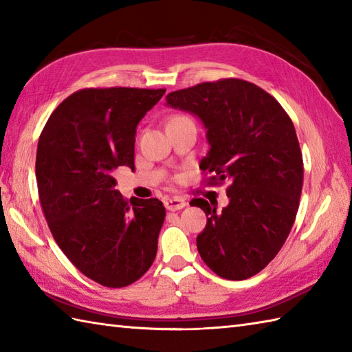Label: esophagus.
Here are the masks:
<instances>
[{
	"label": "esophagus",
	"mask_w": 352,
	"mask_h": 352,
	"mask_svg": "<svg viewBox=\"0 0 352 352\" xmlns=\"http://www.w3.org/2000/svg\"><path fill=\"white\" fill-rule=\"evenodd\" d=\"M164 207H166L168 210H170V212L182 210L183 207H186V201L183 198H178V197L166 198V199H164Z\"/></svg>",
	"instance_id": "34e87169"
}]
</instances>
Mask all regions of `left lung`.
Listing matches in <instances>:
<instances>
[{
  "mask_svg": "<svg viewBox=\"0 0 352 352\" xmlns=\"http://www.w3.org/2000/svg\"><path fill=\"white\" fill-rule=\"evenodd\" d=\"M166 104L201 119L210 149L199 169L213 174L208 184L228 183L222 212L190 201L208 216L199 256L222 278H250L278 254L300 207L304 166L294 122L272 95L239 78L170 92Z\"/></svg>",
  "mask_w": 352,
  "mask_h": 352,
  "instance_id": "left-lung-1",
  "label": "left lung"
}]
</instances>
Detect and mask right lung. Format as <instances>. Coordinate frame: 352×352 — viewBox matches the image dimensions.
<instances>
[{
    "mask_svg": "<svg viewBox=\"0 0 352 352\" xmlns=\"http://www.w3.org/2000/svg\"><path fill=\"white\" fill-rule=\"evenodd\" d=\"M164 89H81L45 124L36 154L39 199L71 263L106 287L138 281L157 254L166 210L157 198L125 199L113 170L134 169L140 119Z\"/></svg>",
    "mask_w": 352,
    "mask_h": 352,
    "instance_id": "right-lung-1",
    "label": "right lung"
}]
</instances>
